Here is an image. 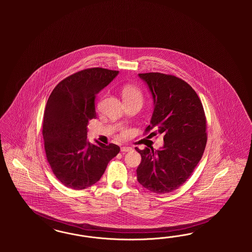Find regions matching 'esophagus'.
<instances>
[{
	"instance_id": "esophagus-1",
	"label": "esophagus",
	"mask_w": 252,
	"mask_h": 252,
	"mask_svg": "<svg viewBox=\"0 0 252 252\" xmlns=\"http://www.w3.org/2000/svg\"><path fill=\"white\" fill-rule=\"evenodd\" d=\"M132 151V148L131 147H126V146H124L121 148V152L122 153H126V152H131Z\"/></svg>"
}]
</instances>
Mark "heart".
<instances>
[{
  "label": "heart",
  "instance_id": "obj_1",
  "mask_svg": "<svg viewBox=\"0 0 252 252\" xmlns=\"http://www.w3.org/2000/svg\"><path fill=\"white\" fill-rule=\"evenodd\" d=\"M122 94L125 101L137 100V101L142 102V100H143V95H142V92L140 91V89L134 85L124 86Z\"/></svg>",
  "mask_w": 252,
  "mask_h": 252
}]
</instances>
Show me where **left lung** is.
<instances>
[{
	"mask_svg": "<svg viewBox=\"0 0 252 252\" xmlns=\"http://www.w3.org/2000/svg\"><path fill=\"white\" fill-rule=\"evenodd\" d=\"M138 76L145 80L154 100L151 125L144 134L155 128L164 135V145L155 152L153 147L136 148L141 155L137 181L153 193H169L188 180L203 155L206 116L198 94L183 79L158 72Z\"/></svg>",
	"mask_w": 252,
	"mask_h": 252,
	"instance_id": "obj_1",
	"label": "left lung"
}]
</instances>
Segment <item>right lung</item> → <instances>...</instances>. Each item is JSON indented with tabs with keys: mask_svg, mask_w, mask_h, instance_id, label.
<instances>
[{
	"mask_svg": "<svg viewBox=\"0 0 252 252\" xmlns=\"http://www.w3.org/2000/svg\"><path fill=\"white\" fill-rule=\"evenodd\" d=\"M118 71L92 67L59 82L46 103L42 136L54 176L65 187L81 190L98 182L119 146L87 140L89 121L96 118L95 99Z\"/></svg>",
	"mask_w": 252,
	"mask_h": 252,
	"instance_id": "add662e5",
	"label": "right lung"
}]
</instances>
